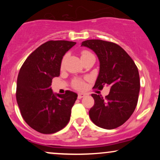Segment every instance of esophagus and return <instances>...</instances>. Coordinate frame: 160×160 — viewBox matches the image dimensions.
<instances>
[{
	"label": "esophagus",
	"instance_id": "obj_1",
	"mask_svg": "<svg viewBox=\"0 0 160 160\" xmlns=\"http://www.w3.org/2000/svg\"><path fill=\"white\" fill-rule=\"evenodd\" d=\"M85 95H86V94H84V93H79L78 95V99H81L82 98H83Z\"/></svg>",
	"mask_w": 160,
	"mask_h": 160
}]
</instances>
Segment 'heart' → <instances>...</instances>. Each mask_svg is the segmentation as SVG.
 Masks as SVG:
<instances>
[{
    "label": "heart",
    "instance_id": "b5f03b06",
    "mask_svg": "<svg viewBox=\"0 0 160 160\" xmlns=\"http://www.w3.org/2000/svg\"><path fill=\"white\" fill-rule=\"evenodd\" d=\"M81 58L83 59L84 58H86V56H88L89 55H91L92 53L90 52L87 50H82L81 53ZM65 57H64L62 60V63H61V67L62 68L64 65V63H65ZM84 86H85V83H84L83 80L80 78H75L72 81V86L76 89H83Z\"/></svg>",
    "mask_w": 160,
    "mask_h": 160
}]
</instances>
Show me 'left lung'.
<instances>
[{
	"mask_svg": "<svg viewBox=\"0 0 160 160\" xmlns=\"http://www.w3.org/2000/svg\"><path fill=\"white\" fill-rule=\"evenodd\" d=\"M81 46L92 49L100 62V71L93 88L102 90L105 85L111 87L104 98L102 95L92 94L95 103L89 110V117L98 127H119L136 108L140 91L137 66L128 53L113 42L87 40Z\"/></svg>",
	"mask_w": 160,
	"mask_h": 160,
	"instance_id": "1",
	"label": "left lung"
}]
</instances>
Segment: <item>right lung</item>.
Instances as JSON below:
<instances>
[{
  "label": "right lung",
  "instance_id": "1",
  "mask_svg": "<svg viewBox=\"0 0 160 160\" xmlns=\"http://www.w3.org/2000/svg\"><path fill=\"white\" fill-rule=\"evenodd\" d=\"M75 42L49 40L28 57L19 70L16 97L26 123L42 134L60 131L68 123L78 95L71 91L55 95L52 80L60 74L62 58Z\"/></svg>",
  "mask_w": 160,
  "mask_h": 160
}]
</instances>
